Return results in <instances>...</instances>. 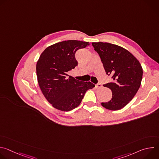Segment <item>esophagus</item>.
Segmentation results:
<instances>
[{
    "mask_svg": "<svg viewBox=\"0 0 159 159\" xmlns=\"http://www.w3.org/2000/svg\"><path fill=\"white\" fill-rule=\"evenodd\" d=\"M96 87L97 89H100L101 87H102V85L101 84H98L96 85Z\"/></svg>",
    "mask_w": 159,
    "mask_h": 159,
    "instance_id": "obj_1",
    "label": "esophagus"
}]
</instances>
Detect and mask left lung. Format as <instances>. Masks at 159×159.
<instances>
[{"label": "left lung", "mask_w": 159, "mask_h": 159, "mask_svg": "<svg viewBox=\"0 0 159 159\" xmlns=\"http://www.w3.org/2000/svg\"><path fill=\"white\" fill-rule=\"evenodd\" d=\"M99 54L106 73L112 82L104 84L112 91L111 99L101 105L109 110L122 109L132 100L139 90L143 75L139 61L129 52L109 43H92Z\"/></svg>", "instance_id": "obj_1"}]
</instances>
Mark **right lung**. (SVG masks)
I'll list each match as a JSON object with an SVG mask.
<instances>
[{"label": "right lung", "mask_w": 159, "mask_h": 159, "mask_svg": "<svg viewBox=\"0 0 159 159\" xmlns=\"http://www.w3.org/2000/svg\"><path fill=\"white\" fill-rule=\"evenodd\" d=\"M89 45V42L68 40L47 47L36 64L38 82L42 93L55 108L69 111L81 102L87 90L95 85L78 80L67 72L77 65L75 52Z\"/></svg>", "instance_id": "1"}]
</instances>
